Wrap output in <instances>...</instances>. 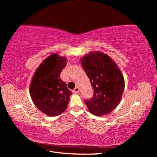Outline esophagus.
I'll return each mask as SVG.
<instances>
[{
  "label": "esophagus",
  "mask_w": 157,
  "mask_h": 157,
  "mask_svg": "<svg viewBox=\"0 0 157 157\" xmlns=\"http://www.w3.org/2000/svg\"><path fill=\"white\" fill-rule=\"evenodd\" d=\"M79 89L78 88V87H75V88L74 89L73 91L74 94H78V93H79Z\"/></svg>",
  "instance_id": "obj_1"
}]
</instances>
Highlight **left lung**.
<instances>
[{"mask_svg":"<svg viewBox=\"0 0 157 157\" xmlns=\"http://www.w3.org/2000/svg\"><path fill=\"white\" fill-rule=\"evenodd\" d=\"M80 61L94 91L92 99L85 101L89 111L98 116L107 115L121 100L123 75L116 62L102 52H90Z\"/></svg>","mask_w":157,"mask_h":157,"instance_id":"8db88e82","label":"left lung"}]
</instances>
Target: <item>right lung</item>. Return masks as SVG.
Wrapping results in <instances>:
<instances>
[{
  "label": "right lung",
  "instance_id": "obj_1",
  "mask_svg": "<svg viewBox=\"0 0 157 157\" xmlns=\"http://www.w3.org/2000/svg\"><path fill=\"white\" fill-rule=\"evenodd\" d=\"M67 59L52 53L36 69L30 84V94L36 108L48 116L62 114L72 94L60 79Z\"/></svg>",
  "mask_w": 157,
  "mask_h": 157
}]
</instances>
